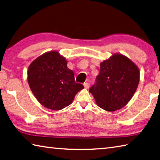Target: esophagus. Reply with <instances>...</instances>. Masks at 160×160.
<instances>
[{
  "instance_id": "esophagus-1",
  "label": "esophagus",
  "mask_w": 160,
  "mask_h": 160,
  "mask_svg": "<svg viewBox=\"0 0 160 160\" xmlns=\"http://www.w3.org/2000/svg\"><path fill=\"white\" fill-rule=\"evenodd\" d=\"M83 85H84V88H85V89H89V87L90 86V84L89 82H84Z\"/></svg>"
}]
</instances>
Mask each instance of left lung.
Here are the masks:
<instances>
[{
	"mask_svg": "<svg viewBox=\"0 0 160 160\" xmlns=\"http://www.w3.org/2000/svg\"><path fill=\"white\" fill-rule=\"evenodd\" d=\"M140 70L133 62L121 53H113L100 63L96 84L91 87L97 105L113 112L125 107L136 91Z\"/></svg>",
	"mask_w": 160,
	"mask_h": 160,
	"instance_id": "1",
	"label": "left lung"
}]
</instances>
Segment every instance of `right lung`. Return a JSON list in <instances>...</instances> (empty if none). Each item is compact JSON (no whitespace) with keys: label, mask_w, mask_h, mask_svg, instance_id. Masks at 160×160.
I'll return each instance as SVG.
<instances>
[{"label":"right lung","mask_w":160,"mask_h":160,"mask_svg":"<svg viewBox=\"0 0 160 160\" xmlns=\"http://www.w3.org/2000/svg\"><path fill=\"white\" fill-rule=\"evenodd\" d=\"M28 81L37 100L54 111L69 106L78 91L84 89L82 84L76 82L73 71L57 51L43 53L30 64Z\"/></svg>","instance_id":"1"}]
</instances>
